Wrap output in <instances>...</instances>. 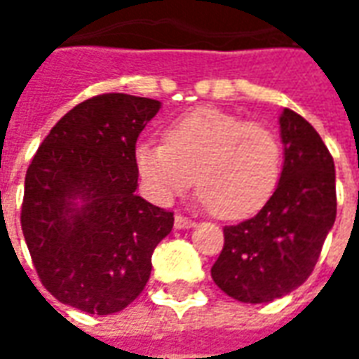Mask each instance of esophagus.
<instances>
[{
	"instance_id": "esophagus-1",
	"label": "esophagus",
	"mask_w": 359,
	"mask_h": 359,
	"mask_svg": "<svg viewBox=\"0 0 359 359\" xmlns=\"http://www.w3.org/2000/svg\"><path fill=\"white\" fill-rule=\"evenodd\" d=\"M194 225H196V222L187 217V215H175V227H177V229H190V227H194Z\"/></svg>"
}]
</instances>
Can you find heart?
Returning <instances> with one entry per match:
<instances>
[{"mask_svg":"<svg viewBox=\"0 0 359 359\" xmlns=\"http://www.w3.org/2000/svg\"><path fill=\"white\" fill-rule=\"evenodd\" d=\"M137 171L157 196L194 184L202 202L225 219L260 212L282 179L284 151L270 128L219 109H196L163 132V144L136 149Z\"/></svg>","mask_w":359,"mask_h":359,"instance_id":"heart-1","label":"heart"}]
</instances>
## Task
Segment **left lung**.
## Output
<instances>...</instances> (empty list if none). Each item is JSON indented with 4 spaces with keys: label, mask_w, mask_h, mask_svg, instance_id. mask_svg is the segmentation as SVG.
<instances>
[{
    "label": "left lung",
    "mask_w": 359,
    "mask_h": 359,
    "mask_svg": "<svg viewBox=\"0 0 359 359\" xmlns=\"http://www.w3.org/2000/svg\"><path fill=\"white\" fill-rule=\"evenodd\" d=\"M284 169L274 196L255 217L223 227L212 266L215 285L243 303H270L307 280L337 219L334 161L297 112L280 116Z\"/></svg>",
    "instance_id": "1"
}]
</instances>
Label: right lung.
<instances>
[{
	"label": "right lung",
	"instance_id": "add662e5",
	"mask_svg": "<svg viewBox=\"0 0 359 359\" xmlns=\"http://www.w3.org/2000/svg\"><path fill=\"white\" fill-rule=\"evenodd\" d=\"M161 102L107 93L79 102L40 144L25 177L21 227L57 302L112 315L144 292L172 212L136 194V142Z\"/></svg>",
	"mask_w": 359,
	"mask_h": 359
}]
</instances>
